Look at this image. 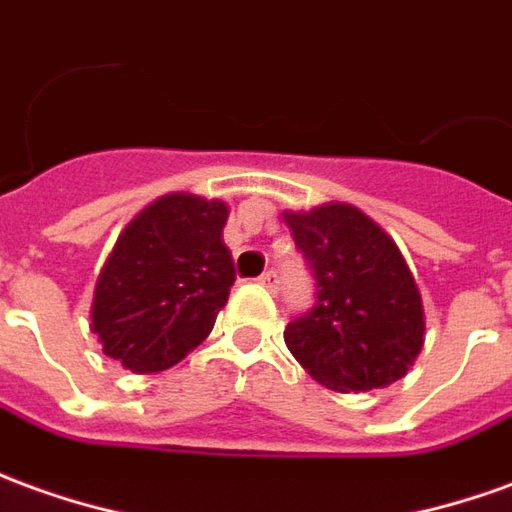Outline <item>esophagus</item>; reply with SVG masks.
Returning a JSON list of instances; mask_svg holds the SVG:
<instances>
[{"mask_svg": "<svg viewBox=\"0 0 512 512\" xmlns=\"http://www.w3.org/2000/svg\"><path fill=\"white\" fill-rule=\"evenodd\" d=\"M257 282H260L263 288H268V291L274 293V291H277V282H280V280H277V271H266V274H260V280H257Z\"/></svg>", "mask_w": 512, "mask_h": 512, "instance_id": "1", "label": "esophagus"}]
</instances>
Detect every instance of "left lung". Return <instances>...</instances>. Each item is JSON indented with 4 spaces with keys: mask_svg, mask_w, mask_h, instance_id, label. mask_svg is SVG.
<instances>
[{
    "mask_svg": "<svg viewBox=\"0 0 512 512\" xmlns=\"http://www.w3.org/2000/svg\"><path fill=\"white\" fill-rule=\"evenodd\" d=\"M316 274V305L285 327L299 366L338 393L388 388L424 346V302L405 255L360 207L285 210Z\"/></svg>",
    "mask_w": 512,
    "mask_h": 512,
    "instance_id": "left-lung-1",
    "label": "left lung"
}]
</instances>
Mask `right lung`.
I'll return each mask as SVG.
<instances>
[{
    "label": "right lung",
    "instance_id": "add662e5",
    "mask_svg": "<svg viewBox=\"0 0 512 512\" xmlns=\"http://www.w3.org/2000/svg\"><path fill=\"white\" fill-rule=\"evenodd\" d=\"M227 216V202L177 191L121 230L91 302L107 357L132 374H157L205 341L235 282Z\"/></svg>",
    "mask_w": 512,
    "mask_h": 512
}]
</instances>
